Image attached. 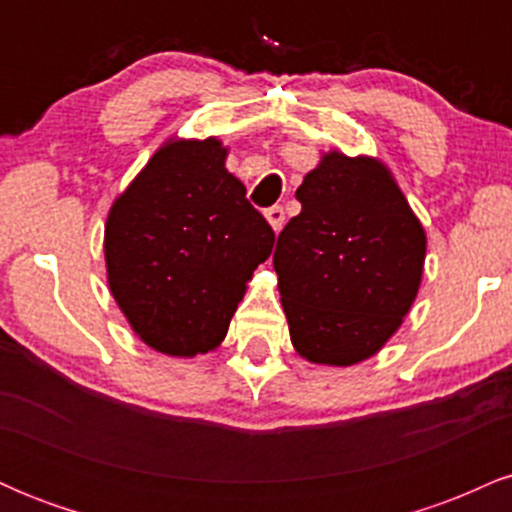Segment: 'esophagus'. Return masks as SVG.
<instances>
[{
	"instance_id": "esophagus-1",
	"label": "esophagus",
	"mask_w": 512,
	"mask_h": 512,
	"mask_svg": "<svg viewBox=\"0 0 512 512\" xmlns=\"http://www.w3.org/2000/svg\"><path fill=\"white\" fill-rule=\"evenodd\" d=\"M264 216H267V221H269V226L274 228L276 233L281 231V228H284V207H279V204H276V207H269L267 211H264Z\"/></svg>"
}]
</instances>
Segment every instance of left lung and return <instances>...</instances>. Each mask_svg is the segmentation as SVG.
Listing matches in <instances>:
<instances>
[{
  "label": "left lung",
  "instance_id": "left-lung-1",
  "mask_svg": "<svg viewBox=\"0 0 512 512\" xmlns=\"http://www.w3.org/2000/svg\"><path fill=\"white\" fill-rule=\"evenodd\" d=\"M274 269L291 342L310 363L354 366L383 349L419 293L426 233L375 158L322 156L296 190Z\"/></svg>",
  "mask_w": 512,
  "mask_h": 512
}]
</instances>
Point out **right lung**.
Listing matches in <instances>:
<instances>
[{
	"label": "right lung",
	"mask_w": 512,
	"mask_h": 512,
	"mask_svg": "<svg viewBox=\"0 0 512 512\" xmlns=\"http://www.w3.org/2000/svg\"><path fill=\"white\" fill-rule=\"evenodd\" d=\"M219 139L163 144L105 223L108 284L132 330L168 356L216 349L274 248Z\"/></svg>",
	"instance_id": "right-lung-1"
}]
</instances>
